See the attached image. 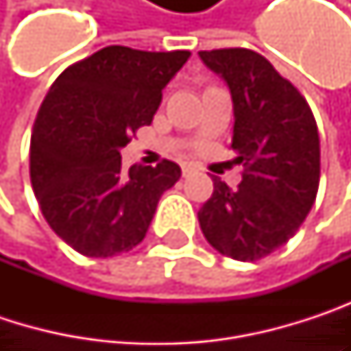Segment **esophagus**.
<instances>
[{"label": "esophagus", "instance_id": "34e87169", "mask_svg": "<svg viewBox=\"0 0 351 351\" xmlns=\"http://www.w3.org/2000/svg\"><path fill=\"white\" fill-rule=\"evenodd\" d=\"M193 173V169L191 167H182V176H189Z\"/></svg>", "mask_w": 351, "mask_h": 351}]
</instances>
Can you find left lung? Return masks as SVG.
Returning <instances> with one entry per match:
<instances>
[{
  "instance_id": "1",
  "label": "left lung",
  "mask_w": 351,
  "mask_h": 351,
  "mask_svg": "<svg viewBox=\"0 0 351 351\" xmlns=\"http://www.w3.org/2000/svg\"><path fill=\"white\" fill-rule=\"evenodd\" d=\"M234 99L236 162L242 182L230 189L217 176L199 209L207 242L223 256L256 262L285 245L315 203L321 152L313 111L301 91L262 54L247 48L201 50Z\"/></svg>"
}]
</instances>
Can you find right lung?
I'll return each instance as SVG.
<instances>
[{"label":"right lung","instance_id":"right-lung-1","mask_svg":"<svg viewBox=\"0 0 351 351\" xmlns=\"http://www.w3.org/2000/svg\"><path fill=\"white\" fill-rule=\"evenodd\" d=\"M189 56L107 46L66 66L48 89L32 128L30 180L44 219L79 254L109 258L136 247L160 195L178 180L173 160L123 171L119 150L152 123Z\"/></svg>","mask_w":351,"mask_h":351}]
</instances>
